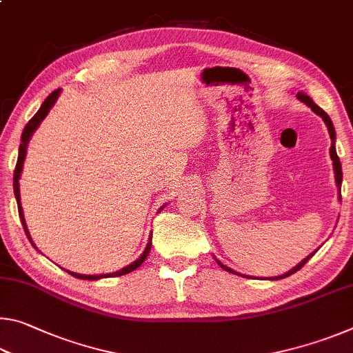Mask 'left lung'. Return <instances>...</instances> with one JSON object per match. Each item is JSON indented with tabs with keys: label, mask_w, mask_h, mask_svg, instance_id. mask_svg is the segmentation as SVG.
<instances>
[{
	"label": "left lung",
	"mask_w": 353,
	"mask_h": 353,
	"mask_svg": "<svg viewBox=\"0 0 353 353\" xmlns=\"http://www.w3.org/2000/svg\"><path fill=\"white\" fill-rule=\"evenodd\" d=\"M297 99L299 101H302V103H305L308 107H312V110L314 112V113H318V115L324 119V123H325V126H327V129H328V134H330V140H332V146H330V157H332V160H333V170H334V181H336V187H338V193H339V199H341V182H343V171H341V162H339V157H338V154H336V148H334V140H336V134H334V128H333V123H332V119H330V117L327 115V113L321 109L319 105H316L314 103H313V99L310 98V97H307L305 93H302V92H299L297 94ZM316 252V250H314ZM314 252L313 254H310L307 259H303L301 263H299L297 266H294L292 268L291 271H288V272H285L283 276H279V277H274L272 280H279V279H285V277H288V276H291V274H294V272H297L299 270H301V268L305 265V263L312 259V256L314 255ZM218 261V260H216ZM218 265L223 268V270H225V271H229V272H232V274H236L234 270H230V268H227V266H224L223 263L221 261H218ZM243 277H246V276H243Z\"/></svg>",
	"instance_id": "8db88e82"
}]
</instances>
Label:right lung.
I'll use <instances>...</instances> for the list:
<instances>
[{
	"mask_svg": "<svg viewBox=\"0 0 353 353\" xmlns=\"http://www.w3.org/2000/svg\"><path fill=\"white\" fill-rule=\"evenodd\" d=\"M61 92H62V88H57V90L52 92V93L50 94V97H48V98L43 101V104H41L39 112L35 113V115H34L31 119H29V123L26 124V128L23 129L21 143H20V149H19V160H17V166H15V171H14V193H15L17 204H19L20 221H21L23 229H25L26 235H28V238H29V241H31V243H32V240H31V236H29L28 227H26V223H25V216H23V208H21V204H20V183H19V181H20V176H21L23 163H25L28 143H29V140H31L34 130L40 126V123L43 121L45 117L48 115V112H50L51 107L54 105V103L57 101V98H59V94H61ZM151 236H152V234H151ZM151 236H149L148 246H146V249H145V252H143V254L140 255V259L135 260L134 263H130L129 266L123 268V270H119V271H117V272H112V274H99V276H83V274H76V272H71V271H67V270H65V271H67L68 274H71V276H73V277L82 279V280H98V279H104V277H118V276H124V274H129V272H132L134 270H137V268H139V266L141 265V263L145 261V259L149 255V250H151V246H152ZM32 246L35 248L34 243H32ZM35 249H37V248H35Z\"/></svg>",
	"mask_w": 353,
	"mask_h": 353,
	"instance_id": "1",
	"label": "right lung"
}]
</instances>
